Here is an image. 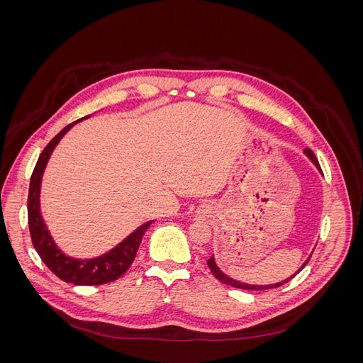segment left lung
I'll return each mask as SVG.
<instances>
[{
    "label": "left lung",
    "instance_id": "obj_1",
    "mask_svg": "<svg viewBox=\"0 0 363 363\" xmlns=\"http://www.w3.org/2000/svg\"><path fill=\"white\" fill-rule=\"evenodd\" d=\"M304 155L309 157L312 162H313V164L315 167L318 168V169H321V167H320V163H318V159L315 157V155H313V151L312 150H309V148H306L304 150ZM311 260V257L307 259L304 263H303V267L296 271L295 274H298L306 265H307V262ZM207 265H208V269L212 271V274L213 276L221 281V283H224V284H228V286H233V288H239V289H248V291H263V289H272V288H279V286H281V284H284V283H288L292 277H295V274L292 277H289V279H286V280H283V281H280V283H274V284H267V286H257V284H247V283H240V281H238V280H233V279H230L228 276H225V274L219 269L218 267H216V263H215V259H213V256L207 260Z\"/></svg>",
    "mask_w": 363,
    "mask_h": 363
}]
</instances>
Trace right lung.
I'll return each instance as SVG.
<instances>
[{
	"label": "right lung",
	"mask_w": 363,
	"mask_h": 363,
	"mask_svg": "<svg viewBox=\"0 0 363 363\" xmlns=\"http://www.w3.org/2000/svg\"><path fill=\"white\" fill-rule=\"evenodd\" d=\"M79 121H75V123H79ZM75 123L65 127L57 136H54L50 140V144L43 148L42 155L39 156L35 169H33L27 201L28 228L33 247L38 251L42 262L45 263L60 280L72 284H79V286H96V284H104L119 279L130 268V265L136 257L140 240L144 238V233L147 232V228L152 221L142 224L133 233L128 235L123 242L118 244L115 248H112L100 257L86 260L72 259L67 255H63L57 248V245L54 244V240L48 232L45 223H43L40 213V183L43 171H45L52 150L56 148L59 140L67 135V131H69Z\"/></svg>",
	"instance_id": "obj_1"
}]
</instances>
